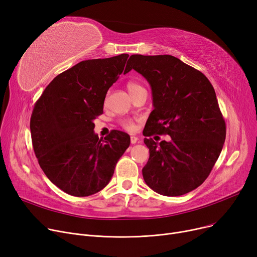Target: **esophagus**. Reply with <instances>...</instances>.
Instances as JSON below:
<instances>
[{
    "label": "esophagus",
    "instance_id": "obj_1",
    "mask_svg": "<svg viewBox=\"0 0 257 257\" xmlns=\"http://www.w3.org/2000/svg\"><path fill=\"white\" fill-rule=\"evenodd\" d=\"M138 141H139V139H138L137 137H134V136H131V137H130V142H131V144H137Z\"/></svg>",
    "mask_w": 257,
    "mask_h": 257
}]
</instances>
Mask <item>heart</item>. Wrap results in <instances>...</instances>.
Returning <instances> with one entry per match:
<instances>
[{"label":"heart","mask_w":257,"mask_h":257,"mask_svg":"<svg viewBox=\"0 0 257 257\" xmlns=\"http://www.w3.org/2000/svg\"><path fill=\"white\" fill-rule=\"evenodd\" d=\"M141 87H143V86H141L137 82H132V81L127 84V88H128L130 94ZM121 126H123V128L126 129L127 131H134L136 130V121L132 119H124V120H121Z\"/></svg>","instance_id":"b5f03b06"}]
</instances>
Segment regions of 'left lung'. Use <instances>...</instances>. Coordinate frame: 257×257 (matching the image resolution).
<instances>
[{
    "mask_svg": "<svg viewBox=\"0 0 257 257\" xmlns=\"http://www.w3.org/2000/svg\"><path fill=\"white\" fill-rule=\"evenodd\" d=\"M131 70L147 79L153 97L143 132L150 152L144 180L164 196L190 193L208 177L225 142L215 91L204 74L171 55H131L124 74ZM155 134L171 140L158 143L151 138Z\"/></svg>",
    "mask_w": 257,
    "mask_h": 257,
    "instance_id": "obj_1",
    "label": "left lung"
}]
</instances>
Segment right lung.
<instances>
[{
    "label": "right lung",
    "instance_id": "right-lung-1",
    "mask_svg": "<svg viewBox=\"0 0 257 257\" xmlns=\"http://www.w3.org/2000/svg\"><path fill=\"white\" fill-rule=\"evenodd\" d=\"M128 57L120 54L77 63L54 78L34 105V153L46 176L66 194L86 197L103 190L130 145L123 131L112 130L104 140L93 132L106 93Z\"/></svg>",
    "mask_w": 257,
    "mask_h": 257
}]
</instances>
